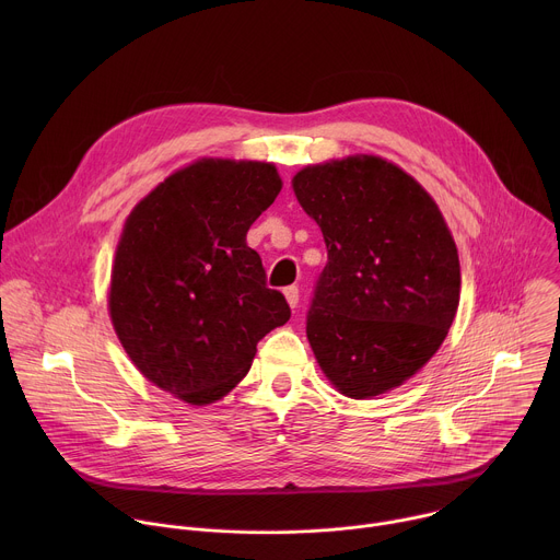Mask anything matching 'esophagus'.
Here are the masks:
<instances>
[{"instance_id":"esophagus-1","label":"esophagus","mask_w":560,"mask_h":560,"mask_svg":"<svg viewBox=\"0 0 560 560\" xmlns=\"http://www.w3.org/2000/svg\"><path fill=\"white\" fill-rule=\"evenodd\" d=\"M283 294H285L288 305L294 310V307L299 305V288H296V285H288V288L283 290Z\"/></svg>"}]
</instances>
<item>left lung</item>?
Here are the masks:
<instances>
[{
    "mask_svg": "<svg viewBox=\"0 0 560 560\" xmlns=\"http://www.w3.org/2000/svg\"><path fill=\"white\" fill-rule=\"evenodd\" d=\"M292 188L328 248L307 312L316 363L350 398L398 387L434 357L458 307V253L439 206L374 154L305 166Z\"/></svg>",
    "mask_w": 560,
    "mask_h": 560,
    "instance_id": "1",
    "label": "left lung"
}]
</instances>
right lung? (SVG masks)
I'll return each instance as SVG.
<instances>
[{"mask_svg": "<svg viewBox=\"0 0 560 560\" xmlns=\"http://www.w3.org/2000/svg\"><path fill=\"white\" fill-rule=\"evenodd\" d=\"M281 177L266 162L199 159L128 214L110 275L113 328L137 370L190 406L242 381L290 318L246 234Z\"/></svg>", "mask_w": 560, "mask_h": 560, "instance_id": "add662e5", "label": "right lung"}]
</instances>
